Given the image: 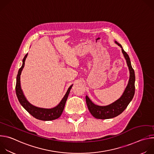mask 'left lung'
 I'll list each match as a JSON object with an SVG mask.
<instances>
[{
	"label": "left lung",
	"mask_w": 154,
	"mask_h": 154,
	"mask_svg": "<svg viewBox=\"0 0 154 154\" xmlns=\"http://www.w3.org/2000/svg\"><path fill=\"white\" fill-rule=\"evenodd\" d=\"M115 42L122 49V52L126 60L130 72L129 80L122 96L111 104L105 106L97 105L94 104L88 96H86V102L89 111L91 114L97 119H111L119 115L125 110L135 94V75L134 70L131 67L130 58L120 44L116 41H115Z\"/></svg>",
	"instance_id": "8db88e82"
}]
</instances>
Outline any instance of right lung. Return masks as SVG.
<instances>
[{"label": "right lung", "mask_w": 154, "mask_h": 154, "mask_svg": "<svg viewBox=\"0 0 154 154\" xmlns=\"http://www.w3.org/2000/svg\"><path fill=\"white\" fill-rule=\"evenodd\" d=\"M28 54H27L23 60V64L22 66L18 71V73L16 77V93L17 97L20 105L24 107L27 112H28L32 116L37 119L41 121H52L58 118L62 114L63 109L65 106L66 102L67 100L68 97L70 93L71 89L73 85H71L67 92L60 101V102L55 107L52 108H40L31 104L25 97L23 90L20 86V74L25 65V61L27 57Z\"/></svg>", "instance_id": "add662e5"}]
</instances>
